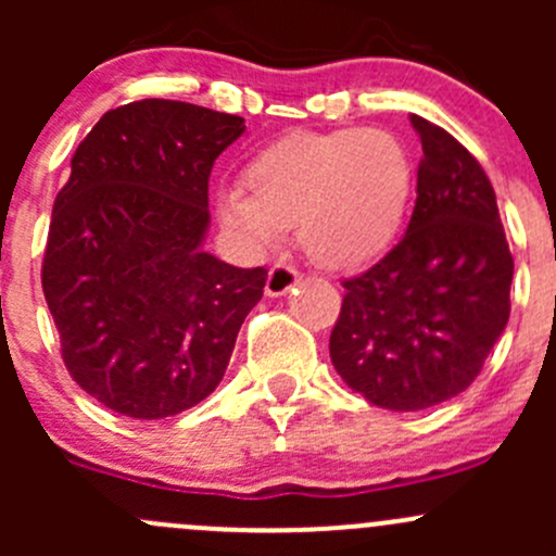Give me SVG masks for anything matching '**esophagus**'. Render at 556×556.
Instances as JSON below:
<instances>
[{"instance_id": "34e87169", "label": "esophagus", "mask_w": 556, "mask_h": 556, "mask_svg": "<svg viewBox=\"0 0 556 556\" xmlns=\"http://www.w3.org/2000/svg\"><path fill=\"white\" fill-rule=\"evenodd\" d=\"M299 285V271H295L293 266H285V263H277V266L268 271V279H266V295H271V299H277V295H285L290 293V290Z\"/></svg>"}]
</instances>
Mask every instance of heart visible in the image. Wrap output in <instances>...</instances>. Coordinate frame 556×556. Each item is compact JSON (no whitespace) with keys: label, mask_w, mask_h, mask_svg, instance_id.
Here are the masks:
<instances>
[{"label":"heart","mask_w":556,"mask_h":556,"mask_svg":"<svg viewBox=\"0 0 556 556\" xmlns=\"http://www.w3.org/2000/svg\"><path fill=\"white\" fill-rule=\"evenodd\" d=\"M243 185L217 193V217L252 255L290 226L314 263L352 268L395 242L414 193V161L384 128L295 131L252 155Z\"/></svg>","instance_id":"heart-1"}]
</instances>
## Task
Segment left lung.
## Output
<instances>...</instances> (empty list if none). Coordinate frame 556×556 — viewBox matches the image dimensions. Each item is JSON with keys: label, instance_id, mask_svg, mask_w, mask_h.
I'll return each mask as SVG.
<instances>
[{"label": "left lung", "instance_id": "left-lung-1", "mask_svg": "<svg viewBox=\"0 0 556 556\" xmlns=\"http://www.w3.org/2000/svg\"><path fill=\"white\" fill-rule=\"evenodd\" d=\"M422 142L417 204L403 239L344 282L330 363L390 412L439 406L468 390L511 314L514 257L495 190L441 126L412 115Z\"/></svg>", "mask_w": 556, "mask_h": 556}]
</instances>
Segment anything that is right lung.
<instances>
[{"instance_id":"right-lung-1","label":"right lung","mask_w":556,"mask_h":556,"mask_svg":"<svg viewBox=\"0 0 556 556\" xmlns=\"http://www.w3.org/2000/svg\"><path fill=\"white\" fill-rule=\"evenodd\" d=\"M242 134L239 115L142 99L104 112L72 155L42 290L72 379L123 417L204 401L261 301L266 268L204 252L212 166Z\"/></svg>"}]
</instances>
